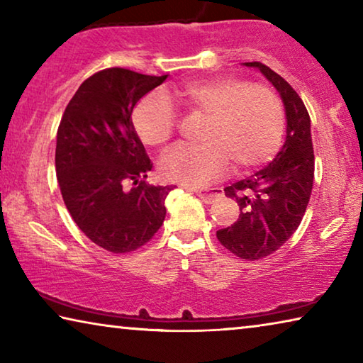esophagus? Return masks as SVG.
Listing matches in <instances>:
<instances>
[{
    "label": "esophagus",
    "mask_w": 363,
    "mask_h": 363,
    "mask_svg": "<svg viewBox=\"0 0 363 363\" xmlns=\"http://www.w3.org/2000/svg\"><path fill=\"white\" fill-rule=\"evenodd\" d=\"M194 194H196V196H200L201 201H205L206 205L213 203L214 200L218 199L220 195V190L219 189H213V190H201V189H190Z\"/></svg>",
    "instance_id": "1"
}]
</instances>
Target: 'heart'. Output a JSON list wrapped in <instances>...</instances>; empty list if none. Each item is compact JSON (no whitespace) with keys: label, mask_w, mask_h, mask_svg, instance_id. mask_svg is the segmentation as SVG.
<instances>
[{"label":"heart","mask_w":363,"mask_h":363,"mask_svg":"<svg viewBox=\"0 0 363 363\" xmlns=\"http://www.w3.org/2000/svg\"><path fill=\"white\" fill-rule=\"evenodd\" d=\"M177 102L210 116L199 147H176L160 160L164 179L205 186L227 173L230 162L238 171L269 162L281 145L285 108L267 86L238 78L190 82L174 89ZM133 126L145 145L162 147L173 138L176 112L169 97L152 93L133 110Z\"/></svg>","instance_id":"b5f03b06"}]
</instances>
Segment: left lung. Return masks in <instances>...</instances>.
I'll return each instance as SVG.
<instances>
[{
	"label": "left lung",
	"instance_id": "obj_1",
	"mask_svg": "<svg viewBox=\"0 0 363 363\" xmlns=\"http://www.w3.org/2000/svg\"><path fill=\"white\" fill-rule=\"evenodd\" d=\"M243 65L255 67L274 84L286 115V138L277 157L224 189L242 213L230 227L216 232L218 240L242 259L256 261L277 251L303 220L314 184V149L309 113L290 83L261 62Z\"/></svg>",
	"mask_w": 363,
	"mask_h": 363
}]
</instances>
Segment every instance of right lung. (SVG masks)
Listing matches in <instances>:
<instances>
[{
	"label": "right lung",
	"mask_w": 363,
	"mask_h": 363,
	"mask_svg": "<svg viewBox=\"0 0 363 363\" xmlns=\"http://www.w3.org/2000/svg\"><path fill=\"white\" fill-rule=\"evenodd\" d=\"M167 78L101 70L84 79L60 120L56 173L64 203L84 235L112 253L143 247L167 216L174 186L145 182L152 163L131 121L134 106Z\"/></svg>",
	"instance_id": "right-lung-1"
}]
</instances>
